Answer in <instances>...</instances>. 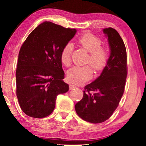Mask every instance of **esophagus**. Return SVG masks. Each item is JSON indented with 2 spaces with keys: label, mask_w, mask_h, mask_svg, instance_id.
I'll list each match as a JSON object with an SVG mask.
<instances>
[{
  "label": "esophagus",
  "mask_w": 146,
  "mask_h": 146,
  "mask_svg": "<svg viewBox=\"0 0 146 146\" xmlns=\"http://www.w3.org/2000/svg\"><path fill=\"white\" fill-rule=\"evenodd\" d=\"M77 86L76 85H74V84H70L69 86V88L70 90H73L74 88H76Z\"/></svg>",
  "instance_id": "1"
}]
</instances>
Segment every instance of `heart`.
I'll return each mask as SVG.
<instances>
[{"label": "heart", "instance_id": "1", "mask_svg": "<svg viewBox=\"0 0 146 146\" xmlns=\"http://www.w3.org/2000/svg\"><path fill=\"white\" fill-rule=\"evenodd\" d=\"M78 43L90 52L88 62L90 63L96 70L100 71L106 66L109 58V53L106 48L102 46V41L96 36L91 33H86L78 40ZM73 45L67 43L62 48L60 53L61 62L66 66L70 65ZM93 76V70L90 66H76L67 72V78L70 82L80 84L89 80Z\"/></svg>", "mask_w": 146, "mask_h": 146}]
</instances>
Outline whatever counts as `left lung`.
Here are the masks:
<instances>
[{"label":"left lung","instance_id":"obj_1","mask_svg":"<svg viewBox=\"0 0 146 146\" xmlns=\"http://www.w3.org/2000/svg\"><path fill=\"white\" fill-rule=\"evenodd\" d=\"M110 54L100 76L86 86L82 99L75 105L77 114L93 123L107 120L122 97L127 77L126 49L119 33L112 28L103 29Z\"/></svg>","mask_w":146,"mask_h":146}]
</instances>
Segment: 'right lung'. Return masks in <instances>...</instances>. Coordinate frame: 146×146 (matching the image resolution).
<instances>
[{
    "mask_svg": "<svg viewBox=\"0 0 146 146\" xmlns=\"http://www.w3.org/2000/svg\"><path fill=\"white\" fill-rule=\"evenodd\" d=\"M76 32L44 22L22 45L16 71L17 96L22 110L29 116H48L54 109L57 96L68 91V84L63 81L60 53Z\"/></svg>",
    "mask_w": 146,
    "mask_h": 146,
    "instance_id": "obj_1",
    "label": "right lung"
}]
</instances>
